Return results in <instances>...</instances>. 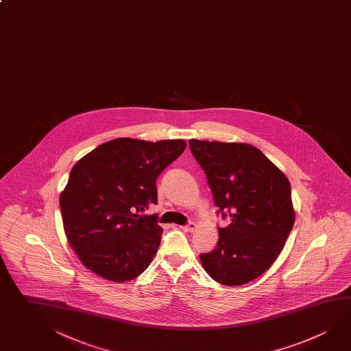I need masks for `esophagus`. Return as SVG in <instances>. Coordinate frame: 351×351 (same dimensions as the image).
I'll return each mask as SVG.
<instances>
[{
    "label": "esophagus",
    "instance_id": "34e87169",
    "mask_svg": "<svg viewBox=\"0 0 351 351\" xmlns=\"http://www.w3.org/2000/svg\"><path fill=\"white\" fill-rule=\"evenodd\" d=\"M181 229L184 230V232H193L195 229H196V224L193 223V221H190L189 224H186V226H181Z\"/></svg>",
    "mask_w": 351,
    "mask_h": 351
}]
</instances>
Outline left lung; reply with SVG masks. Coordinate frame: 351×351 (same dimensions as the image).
I'll use <instances>...</instances> for the list:
<instances>
[{
	"mask_svg": "<svg viewBox=\"0 0 351 351\" xmlns=\"http://www.w3.org/2000/svg\"><path fill=\"white\" fill-rule=\"evenodd\" d=\"M189 144L206 173L217 215L230 221L218 227L215 249L199 255L203 269L221 285H245L275 263L293 227L289 178L250 144Z\"/></svg>",
	"mask_w": 351,
	"mask_h": 351,
	"instance_id": "obj_1",
	"label": "left lung"
}]
</instances>
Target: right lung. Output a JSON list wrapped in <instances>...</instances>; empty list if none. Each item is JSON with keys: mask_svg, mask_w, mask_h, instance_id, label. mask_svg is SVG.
<instances>
[{"mask_svg": "<svg viewBox=\"0 0 351 351\" xmlns=\"http://www.w3.org/2000/svg\"><path fill=\"white\" fill-rule=\"evenodd\" d=\"M184 148L182 139L118 138L75 164L60 209L69 243L88 270L113 282L147 270L162 229L155 215L141 212L158 203L156 178Z\"/></svg>", "mask_w": 351, "mask_h": 351, "instance_id": "obj_1", "label": "right lung"}]
</instances>
